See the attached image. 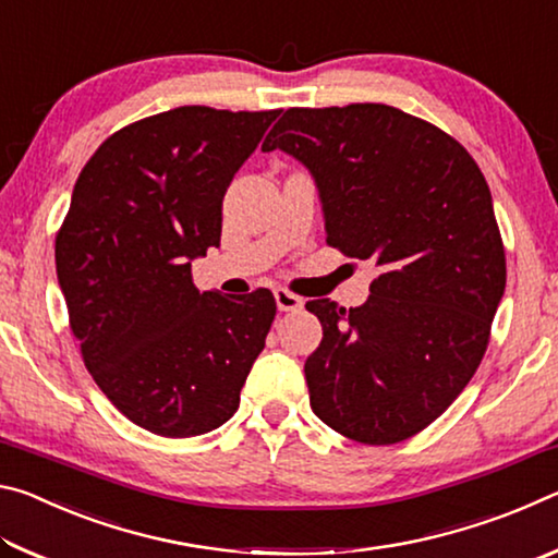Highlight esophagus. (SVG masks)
I'll use <instances>...</instances> for the list:
<instances>
[{
	"instance_id": "1",
	"label": "esophagus",
	"mask_w": 558,
	"mask_h": 558,
	"mask_svg": "<svg viewBox=\"0 0 558 558\" xmlns=\"http://www.w3.org/2000/svg\"><path fill=\"white\" fill-rule=\"evenodd\" d=\"M276 302H278L280 313H295V310H302V305H305V300H302L300 295H295V292H290V290H282V288L276 290Z\"/></svg>"
}]
</instances>
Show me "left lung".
<instances>
[{
	"label": "left lung",
	"mask_w": 558,
	"mask_h": 558,
	"mask_svg": "<svg viewBox=\"0 0 558 558\" xmlns=\"http://www.w3.org/2000/svg\"><path fill=\"white\" fill-rule=\"evenodd\" d=\"M313 172L327 245L372 260L362 307L310 300L323 342L307 356L310 405L364 446L428 428L487 352L507 260L475 159L428 120L381 102L290 108L263 149Z\"/></svg>",
	"instance_id": "left-lung-1"
}]
</instances>
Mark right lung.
<instances>
[{
  "mask_svg": "<svg viewBox=\"0 0 558 558\" xmlns=\"http://www.w3.org/2000/svg\"><path fill=\"white\" fill-rule=\"evenodd\" d=\"M280 110L182 106L102 143L56 233L69 325L100 391L165 438L219 428L266 347L276 298L199 292L192 260L221 243V204Z\"/></svg>",
  "mask_w": 558,
  "mask_h": 558,
  "instance_id": "add662e5",
  "label": "right lung"
}]
</instances>
